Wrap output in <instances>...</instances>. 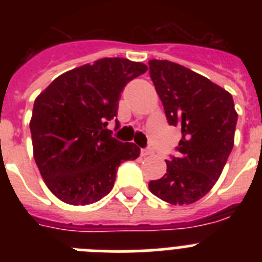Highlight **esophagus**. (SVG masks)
Instances as JSON below:
<instances>
[{"label": "esophagus", "mask_w": 262, "mask_h": 262, "mask_svg": "<svg viewBox=\"0 0 262 262\" xmlns=\"http://www.w3.org/2000/svg\"><path fill=\"white\" fill-rule=\"evenodd\" d=\"M140 154H142V156H149V155L154 154V149L152 148H144V149L140 151Z\"/></svg>", "instance_id": "1"}]
</instances>
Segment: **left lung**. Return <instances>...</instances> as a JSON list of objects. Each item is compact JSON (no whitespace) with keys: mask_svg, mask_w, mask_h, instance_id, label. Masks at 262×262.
<instances>
[{"mask_svg":"<svg viewBox=\"0 0 262 262\" xmlns=\"http://www.w3.org/2000/svg\"><path fill=\"white\" fill-rule=\"evenodd\" d=\"M151 76L168 123L181 126L177 156L166 173L148 184L152 194L170 205H190L211 190L235 140L237 113L227 90L191 69L149 60Z\"/></svg>","mask_w":262,"mask_h":262,"instance_id":"left-lung-1","label":"left lung"}]
</instances>
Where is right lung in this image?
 Here are the masks:
<instances>
[{
	"label": "right lung",
	"mask_w": 262,
	"mask_h": 262,
	"mask_svg": "<svg viewBox=\"0 0 262 262\" xmlns=\"http://www.w3.org/2000/svg\"><path fill=\"white\" fill-rule=\"evenodd\" d=\"M147 69L143 62L105 57L62 73L36 97L30 122L34 159L60 201L97 202L114 186L120 163L139 157L138 145L117 140L106 126L117 117L124 86Z\"/></svg>",
	"instance_id": "obj_1"
}]
</instances>
